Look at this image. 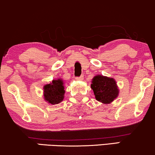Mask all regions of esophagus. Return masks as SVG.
Segmentation results:
<instances>
[{
    "instance_id": "obj_1",
    "label": "esophagus",
    "mask_w": 155,
    "mask_h": 155,
    "mask_svg": "<svg viewBox=\"0 0 155 155\" xmlns=\"http://www.w3.org/2000/svg\"><path fill=\"white\" fill-rule=\"evenodd\" d=\"M83 78H84V75L83 74H81L80 77H76L75 79L76 80H79V81H82V80H83Z\"/></svg>"
}]
</instances>
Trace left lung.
I'll list each match as a JSON object with an SVG mask.
<instances>
[{
	"instance_id": "obj_1",
	"label": "left lung",
	"mask_w": 155,
	"mask_h": 155,
	"mask_svg": "<svg viewBox=\"0 0 155 155\" xmlns=\"http://www.w3.org/2000/svg\"><path fill=\"white\" fill-rule=\"evenodd\" d=\"M91 88L95 99L103 104H110L118 95V89L114 79L103 75L93 78Z\"/></svg>"
}]
</instances>
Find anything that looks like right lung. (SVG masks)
Returning <instances> with one entry per match:
<instances>
[{
    "label": "right lung",
    "instance_id": "1",
    "mask_svg": "<svg viewBox=\"0 0 155 155\" xmlns=\"http://www.w3.org/2000/svg\"><path fill=\"white\" fill-rule=\"evenodd\" d=\"M64 89L62 80L52 81L51 83L44 86V96L45 101L51 104H60L64 98Z\"/></svg>",
    "mask_w": 155,
    "mask_h": 155
}]
</instances>
